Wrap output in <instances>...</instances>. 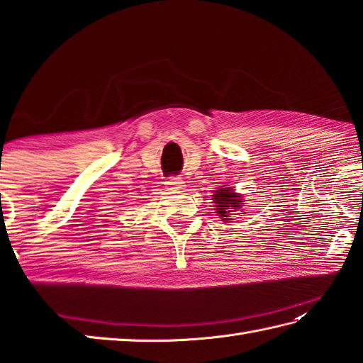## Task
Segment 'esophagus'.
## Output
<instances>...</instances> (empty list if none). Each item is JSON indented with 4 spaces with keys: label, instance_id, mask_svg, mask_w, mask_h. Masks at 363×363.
I'll list each match as a JSON object with an SVG mask.
<instances>
[{
    "label": "esophagus",
    "instance_id": "1",
    "mask_svg": "<svg viewBox=\"0 0 363 363\" xmlns=\"http://www.w3.org/2000/svg\"><path fill=\"white\" fill-rule=\"evenodd\" d=\"M165 184L168 189H182L184 187V182L181 177H176V176H169Z\"/></svg>",
    "mask_w": 363,
    "mask_h": 363
}]
</instances>
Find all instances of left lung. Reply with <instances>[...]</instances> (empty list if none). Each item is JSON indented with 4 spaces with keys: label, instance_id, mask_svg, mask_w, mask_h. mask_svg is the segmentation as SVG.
<instances>
[{
    "label": "left lung",
    "instance_id": "left-lung-1",
    "mask_svg": "<svg viewBox=\"0 0 363 363\" xmlns=\"http://www.w3.org/2000/svg\"><path fill=\"white\" fill-rule=\"evenodd\" d=\"M215 199V207H217V213L218 217L223 218V221H229V220H234V218H228L230 212H237L238 207H242L243 203L240 201V198H238L237 194H234L233 189L229 187H223L221 190H217L213 195Z\"/></svg>",
    "mask_w": 363,
    "mask_h": 363
}]
</instances>
